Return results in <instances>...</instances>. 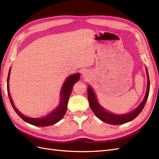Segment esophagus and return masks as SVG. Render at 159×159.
<instances>
[{
  "instance_id": "1",
  "label": "esophagus",
  "mask_w": 159,
  "mask_h": 159,
  "mask_svg": "<svg viewBox=\"0 0 159 159\" xmlns=\"http://www.w3.org/2000/svg\"><path fill=\"white\" fill-rule=\"evenodd\" d=\"M88 73H87V71H84V72H83V76L84 77H87L88 76Z\"/></svg>"
}]
</instances>
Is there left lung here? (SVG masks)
Returning <instances> with one entry per match:
<instances>
[{"label": "left lung", "mask_w": 159, "mask_h": 159, "mask_svg": "<svg viewBox=\"0 0 159 159\" xmlns=\"http://www.w3.org/2000/svg\"><path fill=\"white\" fill-rule=\"evenodd\" d=\"M146 72H147V91H146V94L145 95V98H144L141 104L139 105L135 109L133 110V111L126 114L116 115V114L109 112L106 109L103 108L98 103L93 89L89 85L88 88V96L89 103V106L91 110L93 111L94 114L100 120H102V121L108 124H111V125H122L124 123H128L129 121H132V120H133L134 119H135L138 115L140 114V113L143 109L144 107H145L147 100L148 97L149 90H150V80H149L148 70L147 68H146Z\"/></svg>", "instance_id": "8db88e82"}]
</instances>
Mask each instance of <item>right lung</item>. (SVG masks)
<instances>
[{"mask_svg":"<svg viewBox=\"0 0 159 159\" xmlns=\"http://www.w3.org/2000/svg\"><path fill=\"white\" fill-rule=\"evenodd\" d=\"M11 68L9 70L8 78H7V91H8V95L9 99L11 103L13 109L15 111V112L24 121H26L28 123H30L32 125L38 126V127H47L52 125L63 118L64 115L66 112L67 110V105H68V99L70 98V95L72 91V88H73L74 85L80 80V74L79 73L72 74L68 78L66 79L64 85H62V88L60 91V104L58 106L56 107V109L52 111L48 115H47L46 117H38V118H31L28 117L22 114L15 107L14 105L12 102V98L10 95V91H9V78H10V74H11Z\"/></svg>","mask_w":159,"mask_h":159,"instance_id":"add662e5","label":"right lung"}]
</instances>
